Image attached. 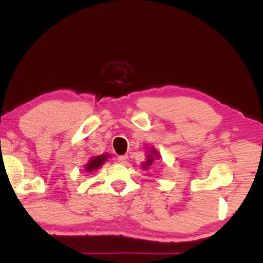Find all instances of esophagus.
Instances as JSON below:
<instances>
[{
    "mask_svg": "<svg viewBox=\"0 0 263 263\" xmlns=\"http://www.w3.org/2000/svg\"><path fill=\"white\" fill-rule=\"evenodd\" d=\"M127 160H128V158H127V156H119V157H117V161H119L120 164H126L127 163Z\"/></svg>",
    "mask_w": 263,
    "mask_h": 263,
    "instance_id": "esophagus-1",
    "label": "esophagus"
}]
</instances>
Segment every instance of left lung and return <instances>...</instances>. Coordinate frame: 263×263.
<instances>
[{"mask_svg": "<svg viewBox=\"0 0 263 263\" xmlns=\"http://www.w3.org/2000/svg\"><path fill=\"white\" fill-rule=\"evenodd\" d=\"M155 157H158V155H157V153L155 152V150H152V154L148 155V161L143 165L144 168H147V166L153 165V161L155 160Z\"/></svg>", "mask_w": 263, "mask_h": 263, "instance_id": "8db88e82", "label": "left lung"}]
</instances>
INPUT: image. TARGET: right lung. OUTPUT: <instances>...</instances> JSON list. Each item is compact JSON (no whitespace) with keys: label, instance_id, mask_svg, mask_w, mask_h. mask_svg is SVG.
Segmentation results:
<instances>
[{"label":"right lung","instance_id":"add662e5","mask_svg":"<svg viewBox=\"0 0 263 263\" xmlns=\"http://www.w3.org/2000/svg\"><path fill=\"white\" fill-rule=\"evenodd\" d=\"M107 158V155H102V156H97V157L92 158L89 163L86 165V171L87 172H92L95 170H98L100 166H102V164L104 163L105 160Z\"/></svg>","mask_w":263,"mask_h":263}]
</instances>
